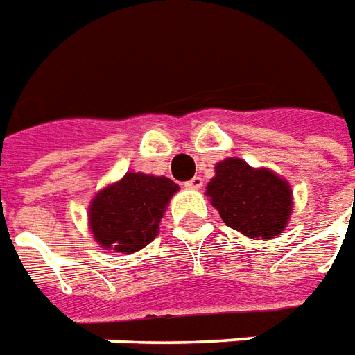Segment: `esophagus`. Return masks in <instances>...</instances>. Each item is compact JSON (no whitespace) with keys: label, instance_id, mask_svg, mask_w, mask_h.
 Returning a JSON list of instances; mask_svg holds the SVG:
<instances>
[{"label":"esophagus","instance_id":"esophagus-1","mask_svg":"<svg viewBox=\"0 0 355 355\" xmlns=\"http://www.w3.org/2000/svg\"><path fill=\"white\" fill-rule=\"evenodd\" d=\"M202 185H204V180H202L200 175H194L193 180L185 183V187L189 189H202Z\"/></svg>","mask_w":355,"mask_h":355}]
</instances>
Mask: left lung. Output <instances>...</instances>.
Wrapping results in <instances>:
<instances>
[{
	"instance_id": "1",
	"label": "left lung",
	"mask_w": 355,
	"mask_h": 355,
	"mask_svg": "<svg viewBox=\"0 0 355 355\" xmlns=\"http://www.w3.org/2000/svg\"><path fill=\"white\" fill-rule=\"evenodd\" d=\"M206 196L226 226L250 239L279 236L294 207L288 181L269 168H252L236 157L217 162Z\"/></svg>"
}]
</instances>
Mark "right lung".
<instances>
[{"mask_svg":"<svg viewBox=\"0 0 355 355\" xmlns=\"http://www.w3.org/2000/svg\"><path fill=\"white\" fill-rule=\"evenodd\" d=\"M180 191L170 178L127 172L95 194L89 204V228L103 249L132 254L159 234L170 198Z\"/></svg>","mask_w":355,"mask_h":355,"instance_id":"1","label":"right lung"}]
</instances>
